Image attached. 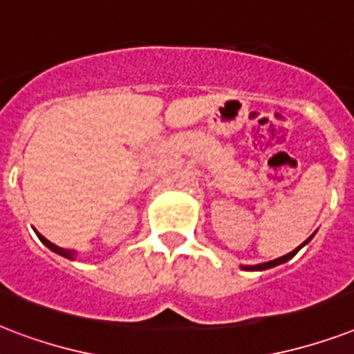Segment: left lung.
Returning a JSON list of instances; mask_svg holds the SVG:
<instances>
[{
    "label": "left lung",
    "mask_w": 354,
    "mask_h": 354,
    "mask_svg": "<svg viewBox=\"0 0 354 354\" xmlns=\"http://www.w3.org/2000/svg\"><path fill=\"white\" fill-rule=\"evenodd\" d=\"M312 236H314V234H312ZM312 236H310V238H306V242H303V243H301V245H299V248L294 249L292 253L284 254V257H281V259L270 260V262H264V264H257V266H242V270H245V271H264V270H270V268H275V266H279V264H284V262H286V260L292 259V257H294V254L297 253V251H299V249L303 248V245H305V243L310 242Z\"/></svg>",
    "instance_id": "obj_1"
}]
</instances>
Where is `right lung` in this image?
Here are the masks:
<instances>
[{"instance_id": "1", "label": "right lung", "mask_w": 354, "mask_h": 354, "mask_svg": "<svg viewBox=\"0 0 354 354\" xmlns=\"http://www.w3.org/2000/svg\"><path fill=\"white\" fill-rule=\"evenodd\" d=\"M37 234H38V232H37ZM38 238H40V242H42L44 245H46V248L51 249V251H53V253L60 254V257H64V259H70V260L75 259V251H70V249H62V248H59V245H55V243L49 242L48 238H44L42 234H38Z\"/></svg>"}]
</instances>
